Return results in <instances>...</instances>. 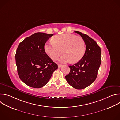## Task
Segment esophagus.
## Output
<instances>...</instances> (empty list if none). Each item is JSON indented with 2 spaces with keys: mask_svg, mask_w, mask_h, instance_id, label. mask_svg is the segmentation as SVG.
Listing matches in <instances>:
<instances>
[{
  "mask_svg": "<svg viewBox=\"0 0 120 120\" xmlns=\"http://www.w3.org/2000/svg\"><path fill=\"white\" fill-rule=\"evenodd\" d=\"M62 66H63V65L60 64H58V68H61Z\"/></svg>",
  "mask_w": 120,
  "mask_h": 120,
  "instance_id": "obj_1",
  "label": "esophagus"
}]
</instances>
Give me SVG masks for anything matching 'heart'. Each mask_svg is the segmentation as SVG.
<instances>
[{"label": "heart", "mask_w": 120, "mask_h": 120, "mask_svg": "<svg viewBox=\"0 0 120 120\" xmlns=\"http://www.w3.org/2000/svg\"><path fill=\"white\" fill-rule=\"evenodd\" d=\"M45 50L51 58L56 60L63 53L59 61L62 63L79 62L84 55L86 47L85 42L80 37L71 34H63L54 37L53 42L46 43Z\"/></svg>", "instance_id": "obj_1"}]
</instances>
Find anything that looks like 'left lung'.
<instances>
[{
  "label": "left lung",
  "mask_w": 120,
  "mask_h": 120,
  "mask_svg": "<svg viewBox=\"0 0 120 120\" xmlns=\"http://www.w3.org/2000/svg\"><path fill=\"white\" fill-rule=\"evenodd\" d=\"M85 42L86 50L81 60L69 65L70 72L65 79L71 86L76 89L88 87L96 79L101 63V48L97 43L86 34L75 31Z\"/></svg>",
  "instance_id": "obj_1"
}]
</instances>
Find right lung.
Returning a JSON list of instances; mask_svg holds the SVG:
<instances>
[{"label":"right lung","instance_id":"add662e5","mask_svg":"<svg viewBox=\"0 0 120 120\" xmlns=\"http://www.w3.org/2000/svg\"><path fill=\"white\" fill-rule=\"evenodd\" d=\"M53 34L36 33L19 45L15 63L20 79L28 86L36 88L48 82L58 65L45 51V45Z\"/></svg>","mask_w":120,"mask_h":120}]
</instances>
